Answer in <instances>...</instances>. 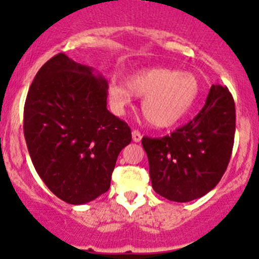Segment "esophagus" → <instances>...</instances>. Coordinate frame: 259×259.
<instances>
[{"mask_svg": "<svg viewBox=\"0 0 259 259\" xmlns=\"http://www.w3.org/2000/svg\"><path fill=\"white\" fill-rule=\"evenodd\" d=\"M133 140H134L135 143H139L140 140H142V133L139 132V130H133Z\"/></svg>", "mask_w": 259, "mask_h": 259, "instance_id": "obj_1", "label": "esophagus"}]
</instances>
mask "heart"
I'll use <instances>...</instances> for the list:
<instances>
[{"label":"heart","mask_w":259,"mask_h":259,"mask_svg":"<svg viewBox=\"0 0 259 259\" xmlns=\"http://www.w3.org/2000/svg\"><path fill=\"white\" fill-rule=\"evenodd\" d=\"M133 95L143 98L142 110L151 125L169 127L179 122L194 106L199 82L190 72L153 67L135 72L126 83L113 79L108 98L115 114H124L132 105Z\"/></svg>","instance_id":"heart-1"}]
</instances>
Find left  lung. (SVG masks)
I'll return each instance as SVG.
<instances>
[{
  "instance_id": "8db88e82",
  "label": "left lung",
  "mask_w": 259,
  "mask_h": 259,
  "mask_svg": "<svg viewBox=\"0 0 259 259\" xmlns=\"http://www.w3.org/2000/svg\"><path fill=\"white\" fill-rule=\"evenodd\" d=\"M236 133V105L227 86L211 85L197 116L170 135L144 137L153 189L171 202L203 197L227 170Z\"/></svg>"
}]
</instances>
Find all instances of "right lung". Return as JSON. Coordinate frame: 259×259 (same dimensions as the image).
Returning a JSON list of instances; mask_svg holds the SVG:
<instances>
[{
	"label": "right lung",
	"instance_id": "right-lung-1",
	"mask_svg": "<svg viewBox=\"0 0 259 259\" xmlns=\"http://www.w3.org/2000/svg\"><path fill=\"white\" fill-rule=\"evenodd\" d=\"M108 82L57 54L36 74L23 109V134L36 171L69 204L108 192L132 130L106 108Z\"/></svg>",
	"mask_w": 259,
	"mask_h": 259
}]
</instances>
